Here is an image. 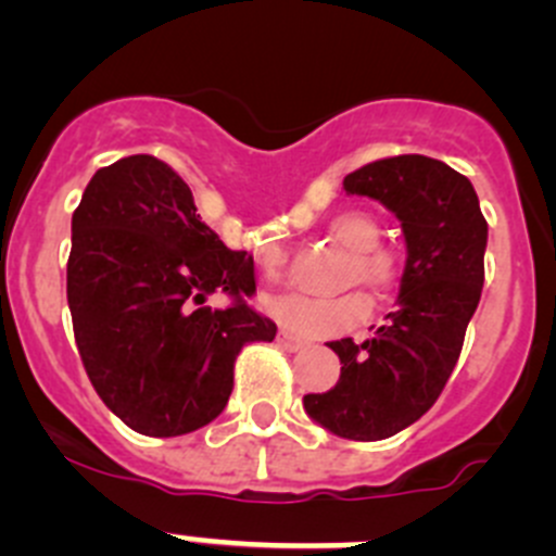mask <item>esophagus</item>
<instances>
[{"label": "esophagus", "mask_w": 556, "mask_h": 556, "mask_svg": "<svg viewBox=\"0 0 556 556\" xmlns=\"http://www.w3.org/2000/svg\"><path fill=\"white\" fill-rule=\"evenodd\" d=\"M276 343H278V349H283V351H300V349H305V340L296 338V334H291V332H286V329H278Z\"/></svg>", "instance_id": "esophagus-1"}]
</instances>
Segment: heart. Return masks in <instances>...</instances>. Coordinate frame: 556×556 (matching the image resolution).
<instances>
[{
    "label": "heart",
    "mask_w": 556,
    "mask_h": 556,
    "mask_svg": "<svg viewBox=\"0 0 556 556\" xmlns=\"http://www.w3.org/2000/svg\"><path fill=\"white\" fill-rule=\"evenodd\" d=\"M329 238L354 254V262L349 267L351 283L362 280L376 291H389L397 283V260L389 251L376 249L378 224L370 216L340 213L329 222ZM256 262L270 280L283 276L286 256L276 243L262 245L256 251ZM265 311L289 332L305 334V338H332V334L359 327L370 316V302L362 291H351V294L334 296V300H318V296L286 291V294L267 296Z\"/></svg>",
    "instance_id": "obj_1"
}]
</instances>
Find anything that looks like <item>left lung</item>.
Returning <instances> with one entry per match:
<instances>
[{"label": "left lung", "mask_w": 556, "mask_h": 556, "mask_svg": "<svg viewBox=\"0 0 556 556\" xmlns=\"http://www.w3.org/2000/svg\"><path fill=\"white\" fill-rule=\"evenodd\" d=\"M343 189L400 218L408 260L397 311L365 343L332 340L338 383L302 405L334 435L383 441L435 405L457 365L481 300L486 218L465 175L419 153L365 164L345 175Z\"/></svg>", "instance_id": "left-lung-1"}]
</instances>
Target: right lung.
<instances>
[{"label":"right lung","instance_id":"right-lung-1","mask_svg":"<svg viewBox=\"0 0 556 556\" xmlns=\"http://www.w3.org/2000/svg\"><path fill=\"white\" fill-rule=\"evenodd\" d=\"M213 290L233 302L205 306ZM254 291V260L218 240L169 164L137 153L93 173L73 213L67 302L91 387L126 427L175 438L227 408L243 345L278 332Z\"/></svg>","mask_w":556,"mask_h":556}]
</instances>
